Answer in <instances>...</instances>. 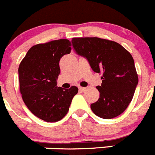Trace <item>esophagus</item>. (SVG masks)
<instances>
[{
    "instance_id": "obj_1",
    "label": "esophagus",
    "mask_w": 155,
    "mask_h": 155,
    "mask_svg": "<svg viewBox=\"0 0 155 155\" xmlns=\"http://www.w3.org/2000/svg\"><path fill=\"white\" fill-rule=\"evenodd\" d=\"M86 90H87V88H86V87H79V90L81 92H85Z\"/></svg>"
}]
</instances>
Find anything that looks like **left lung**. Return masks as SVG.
<instances>
[{
	"instance_id": "1",
	"label": "left lung",
	"mask_w": 155,
	"mask_h": 155,
	"mask_svg": "<svg viewBox=\"0 0 155 155\" xmlns=\"http://www.w3.org/2000/svg\"><path fill=\"white\" fill-rule=\"evenodd\" d=\"M72 45L77 54L88 60L92 69L102 73L100 93L90 108L101 118L120 115L128 107L139 79L131 54L115 41L99 38H74Z\"/></svg>"
}]
</instances>
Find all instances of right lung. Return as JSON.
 <instances>
[{"label":"right lung","instance_id":"obj_1","mask_svg":"<svg viewBox=\"0 0 155 155\" xmlns=\"http://www.w3.org/2000/svg\"><path fill=\"white\" fill-rule=\"evenodd\" d=\"M71 42L59 39L31 47L19 67L20 93L25 105L36 117L47 122L63 118L69 110L77 87L57 86L59 60L71 53Z\"/></svg>","mask_w":155,"mask_h":155}]
</instances>
